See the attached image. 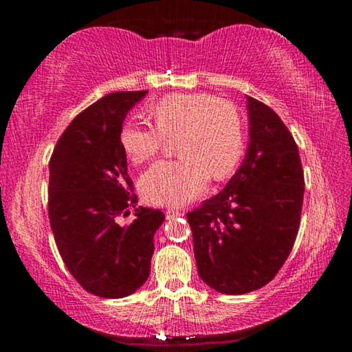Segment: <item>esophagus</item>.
<instances>
[{
	"label": "esophagus",
	"instance_id": "34e87169",
	"mask_svg": "<svg viewBox=\"0 0 352 352\" xmlns=\"http://www.w3.org/2000/svg\"><path fill=\"white\" fill-rule=\"evenodd\" d=\"M183 211L182 210H175V208H169L168 211H166V217H168L169 220H172V219H177V217H180V216H183Z\"/></svg>",
	"mask_w": 352,
	"mask_h": 352
}]
</instances>
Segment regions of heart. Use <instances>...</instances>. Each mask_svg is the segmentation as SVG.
Wrapping results in <instances>:
<instances>
[{
    "mask_svg": "<svg viewBox=\"0 0 352 352\" xmlns=\"http://www.w3.org/2000/svg\"><path fill=\"white\" fill-rule=\"evenodd\" d=\"M155 127L124 124L119 142L132 163L157 157L166 140H177V162L153 164L141 178V192L153 205L180 206L216 180L231 174L245 142L243 119L230 100L206 93H178L151 107Z\"/></svg>",
    "mask_w": 352,
    "mask_h": 352,
    "instance_id": "1",
    "label": "heart"
}]
</instances>
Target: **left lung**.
<instances>
[{
    "label": "left lung",
    "instance_id": "left-lung-1",
    "mask_svg": "<svg viewBox=\"0 0 352 352\" xmlns=\"http://www.w3.org/2000/svg\"><path fill=\"white\" fill-rule=\"evenodd\" d=\"M250 142L226 186L188 212L200 278L220 294L270 283L300 228L305 174L294 136L275 111L247 96Z\"/></svg>",
    "mask_w": 352,
    "mask_h": 352
}]
</instances>
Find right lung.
<instances>
[{
  "mask_svg": "<svg viewBox=\"0 0 352 352\" xmlns=\"http://www.w3.org/2000/svg\"><path fill=\"white\" fill-rule=\"evenodd\" d=\"M147 91H115L79 113L58 138L50 162L47 211L58 253L83 289L122 298L147 281L153 234L164 214L136 208L119 133L129 110ZM135 208V220L117 219Z\"/></svg>",
  "mask_w": 352,
  "mask_h": 352,
  "instance_id": "obj_1",
  "label": "right lung"
}]
</instances>
